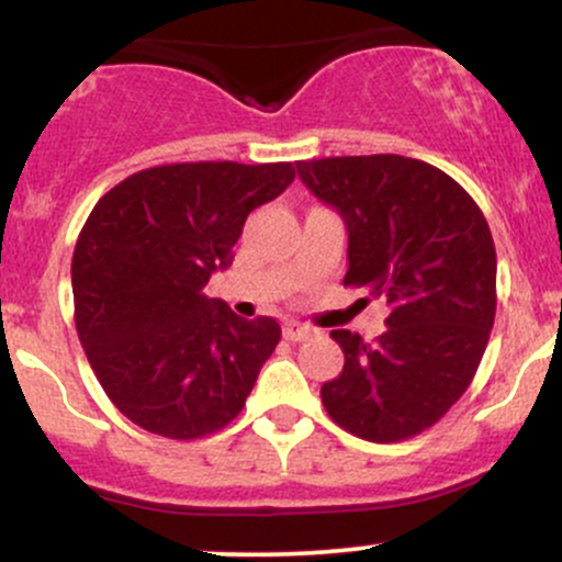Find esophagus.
Listing matches in <instances>:
<instances>
[{"instance_id":"1","label":"esophagus","mask_w":562,"mask_h":562,"mask_svg":"<svg viewBox=\"0 0 562 562\" xmlns=\"http://www.w3.org/2000/svg\"><path fill=\"white\" fill-rule=\"evenodd\" d=\"M282 335H285V340H293V344H299V340H308L314 335L312 327L306 325H299V322H288L285 327H282Z\"/></svg>"}]
</instances>
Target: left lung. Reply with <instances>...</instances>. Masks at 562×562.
I'll return each instance as SVG.
<instances>
[{"instance_id":"8db88e82","label":"left lung","mask_w":562,"mask_h":562,"mask_svg":"<svg viewBox=\"0 0 562 562\" xmlns=\"http://www.w3.org/2000/svg\"><path fill=\"white\" fill-rule=\"evenodd\" d=\"M295 169L344 218V285L391 308L372 344L351 330L330 333L346 362L322 385V404L364 441L423 434L468 391L494 327L496 250L486 218L425 160L346 156L299 160Z\"/></svg>"}]
</instances>
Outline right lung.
Wrapping results in <instances>:
<instances>
[{
	"label": "right lung",
	"mask_w": 562,
	"mask_h": 562,
	"mask_svg": "<svg viewBox=\"0 0 562 562\" xmlns=\"http://www.w3.org/2000/svg\"><path fill=\"white\" fill-rule=\"evenodd\" d=\"M293 177V164H169L97 200L70 263L76 330L134 425L190 441L240 415L280 325L237 317L203 288L235 259L250 211Z\"/></svg>",
	"instance_id": "obj_1"
}]
</instances>
